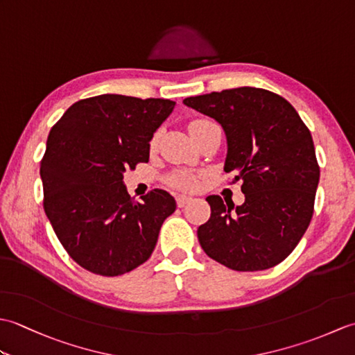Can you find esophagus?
<instances>
[{"label": "esophagus", "mask_w": 355, "mask_h": 355, "mask_svg": "<svg viewBox=\"0 0 355 355\" xmlns=\"http://www.w3.org/2000/svg\"><path fill=\"white\" fill-rule=\"evenodd\" d=\"M191 200L192 198L187 197V195H177V206L178 207H184Z\"/></svg>", "instance_id": "obj_1"}]
</instances>
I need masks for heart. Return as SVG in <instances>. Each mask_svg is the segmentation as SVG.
<instances>
[{"label": "heart", "mask_w": 355, "mask_h": 355, "mask_svg": "<svg viewBox=\"0 0 355 355\" xmlns=\"http://www.w3.org/2000/svg\"><path fill=\"white\" fill-rule=\"evenodd\" d=\"M209 122H210V120H207V119L192 120V122L189 123V131L197 130V128L206 125ZM172 183H173V186L180 187V189L192 191V189H195V187L198 186V177L195 175V173H191V172H178L177 175H173Z\"/></svg>", "instance_id": "b5f03b06"}]
</instances>
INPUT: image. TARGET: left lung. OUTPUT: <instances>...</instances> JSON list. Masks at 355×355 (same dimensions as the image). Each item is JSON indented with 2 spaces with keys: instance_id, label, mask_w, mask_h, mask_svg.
Segmentation results:
<instances>
[{
  "instance_id": "8db88e82",
  "label": "left lung",
  "mask_w": 355,
  "mask_h": 355,
  "mask_svg": "<svg viewBox=\"0 0 355 355\" xmlns=\"http://www.w3.org/2000/svg\"><path fill=\"white\" fill-rule=\"evenodd\" d=\"M227 137L224 171L235 173L244 205L210 195L197 233L209 258L236 271L277 266L302 239L314 212L320 169L311 132L293 105L268 89L241 87L187 97Z\"/></svg>"
}]
</instances>
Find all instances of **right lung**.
Instances as JSON below:
<instances>
[{
  "mask_svg": "<svg viewBox=\"0 0 355 355\" xmlns=\"http://www.w3.org/2000/svg\"><path fill=\"white\" fill-rule=\"evenodd\" d=\"M175 102L101 94L82 99L51 128L41 162L44 210L80 267L120 276L149 259L175 200L154 189L137 202L123 172L148 163L149 141Z\"/></svg>",
  "mask_w": 355,
  "mask_h": 355,
  "instance_id": "add662e5",
  "label": "right lung"
}]
</instances>
